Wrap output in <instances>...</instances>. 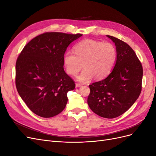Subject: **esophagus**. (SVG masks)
<instances>
[{
  "instance_id": "1",
  "label": "esophagus",
  "mask_w": 156,
  "mask_h": 156,
  "mask_svg": "<svg viewBox=\"0 0 156 156\" xmlns=\"http://www.w3.org/2000/svg\"><path fill=\"white\" fill-rule=\"evenodd\" d=\"M81 86H82V84H81V83H76V84H75V87H76L77 88L80 87Z\"/></svg>"
}]
</instances>
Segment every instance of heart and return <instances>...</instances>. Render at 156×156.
<instances>
[{"mask_svg":"<svg viewBox=\"0 0 156 156\" xmlns=\"http://www.w3.org/2000/svg\"><path fill=\"white\" fill-rule=\"evenodd\" d=\"M74 52L68 51L64 55V64L68 74L75 76L84 69L77 79L87 81L93 76L101 79L110 73L116 60L117 52L110 42L84 40L77 44Z\"/></svg>","mask_w":156,"mask_h":156,"instance_id":"obj_1","label":"heart"}]
</instances>
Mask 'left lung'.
I'll return each mask as SVG.
<instances>
[{"mask_svg":"<svg viewBox=\"0 0 156 156\" xmlns=\"http://www.w3.org/2000/svg\"><path fill=\"white\" fill-rule=\"evenodd\" d=\"M107 37L115 44L116 62L105 79L90 84L87 102L96 115L114 119L128 110L137 100L142 90L143 69L128 44L114 36Z\"/></svg>","mask_w":156,"mask_h":156,"instance_id":"left-lung-1","label":"left lung"}]
</instances>
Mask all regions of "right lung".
<instances>
[{"label": "right lung", "instance_id": "1", "mask_svg": "<svg viewBox=\"0 0 156 156\" xmlns=\"http://www.w3.org/2000/svg\"><path fill=\"white\" fill-rule=\"evenodd\" d=\"M83 36L48 32L28 43L16 64V86L22 100L37 116L50 118L62 112L67 93L75 87L64 69L68 45Z\"/></svg>", "mask_w": 156, "mask_h": 156}]
</instances>
